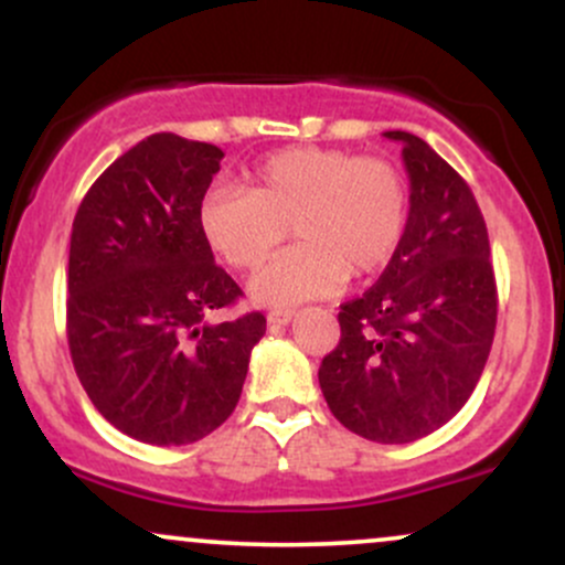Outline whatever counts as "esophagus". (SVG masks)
I'll use <instances>...</instances> for the list:
<instances>
[{
    "label": "esophagus",
    "mask_w": 565,
    "mask_h": 565,
    "mask_svg": "<svg viewBox=\"0 0 565 565\" xmlns=\"http://www.w3.org/2000/svg\"><path fill=\"white\" fill-rule=\"evenodd\" d=\"M291 319H295V310H270L268 313L270 327H287Z\"/></svg>",
    "instance_id": "1"
}]
</instances>
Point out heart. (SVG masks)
I'll return each instance as SVG.
<instances>
[{
    "mask_svg": "<svg viewBox=\"0 0 565 565\" xmlns=\"http://www.w3.org/2000/svg\"><path fill=\"white\" fill-rule=\"evenodd\" d=\"M408 220V185L393 161L340 148L297 146L270 153L242 188H215L199 204L206 244L231 268L255 270L249 295L268 308L332 295L348 276H372L398 252Z\"/></svg>",
    "mask_w": 565,
    "mask_h": 565,
    "instance_id": "heart-1",
    "label": "heart"
}]
</instances>
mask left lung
<instances>
[{
    "label": "left lung",
    "mask_w": 565,
    "mask_h": 565,
    "mask_svg": "<svg viewBox=\"0 0 565 565\" xmlns=\"http://www.w3.org/2000/svg\"><path fill=\"white\" fill-rule=\"evenodd\" d=\"M404 146L408 220L380 281L340 305V345L321 361L329 408L377 444L430 436L468 404L497 329L489 233L470 185L423 138Z\"/></svg>",
    "instance_id": "obj_1"
}]
</instances>
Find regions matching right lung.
Masks as SVG:
<instances>
[{"label": "right lung", "mask_w": 565, "mask_h": 565, "mask_svg": "<svg viewBox=\"0 0 565 565\" xmlns=\"http://www.w3.org/2000/svg\"><path fill=\"white\" fill-rule=\"evenodd\" d=\"M225 153L157 132L95 180L71 231L66 332L76 377L116 430L151 446L210 436L242 395L265 316L212 323L242 297L199 204Z\"/></svg>", "instance_id": "1"}]
</instances>
